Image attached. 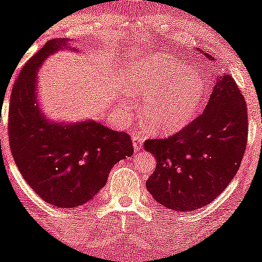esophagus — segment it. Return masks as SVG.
<instances>
[{
  "instance_id": "obj_1",
  "label": "esophagus",
  "mask_w": 262,
  "mask_h": 262,
  "mask_svg": "<svg viewBox=\"0 0 262 262\" xmlns=\"http://www.w3.org/2000/svg\"><path fill=\"white\" fill-rule=\"evenodd\" d=\"M132 142H133V148L136 152H139L143 148V138L138 134H133L132 136Z\"/></svg>"
}]
</instances>
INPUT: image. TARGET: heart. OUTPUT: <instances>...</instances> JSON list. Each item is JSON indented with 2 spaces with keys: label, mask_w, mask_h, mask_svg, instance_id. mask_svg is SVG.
<instances>
[{
  "label": "heart",
  "mask_w": 262,
  "mask_h": 262,
  "mask_svg": "<svg viewBox=\"0 0 262 262\" xmlns=\"http://www.w3.org/2000/svg\"><path fill=\"white\" fill-rule=\"evenodd\" d=\"M125 92L143 105V122L154 133L181 130L196 117L205 92L202 79L164 56L142 57L132 65Z\"/></svg>",
  "instance_id": "1"
}]
</instances>
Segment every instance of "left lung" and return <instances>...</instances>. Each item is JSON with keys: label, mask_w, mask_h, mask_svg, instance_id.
Instances as JSON below:
<instances>
[{"label": "left lung", "mask_w": 262, "mask_h": 262, "mask_svg": "<svg viewBox=\"0 0 262 262\" xmlns=\"http://www.w3.org/2000/svg\"><path fill=\"white\" fill-rule=\"evenodd\" d=\"M246 142V103L231 75L221 74L200 117L173 137L144 143L157 159L147 189L159 205L177 212L210 205L237 173Z\"/></svg>", "instance_id": "1"}]
</instances>
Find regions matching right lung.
Listing matches in <instances>:
<instances>
[{
    "instance_id": "1",
    "label": "right lung",
    "mask_w": 262,
    "mask_h": 262,
    "mask_svg": "<svg viewBox=\"0 0 262 262\" xmlns=\"http://www.w3.org/2000/svg\"><path fill=\"white\" fill-rule=\"evenodd\" d=\"M70 38H54L27 62L12 89L8 137L25 181L48 203L80 207L105 186L110 169L133 154L130 138L94 119L52 120L41 108L37 73L59 51L79 52Z\"/></svg>"
}]
</instances>
